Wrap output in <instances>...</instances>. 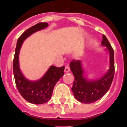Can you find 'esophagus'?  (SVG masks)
<instances>
[{
	"instance_id": "obj_1",
	"label": "esophagus",
	"mask_w": 127,
	"mask_h": 127,
	"mask_svg": "<svg viewBox=\"0 0 127 127\" xmlns=\"http://www.w3.org/2000/svg\"><path fill=\"white\" fill-rule=\"evenodd\" d=\"M64 71L65 72H69L70 71V67H69L68 65H66L65 67Z\"/></svg>"
}]
</instances>
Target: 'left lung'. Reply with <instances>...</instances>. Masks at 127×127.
Returning a JSON list of instances; mask_svg holds the SVG:
<instances>
[{
  "mask_svg": "<svg viewBox=\"0 0 127 127\" xmlns=\"http://www.w3.org/2000/svg\"><path fill=\"white\" fill-rule=\"evenodd\" d=\"M101 44L107 47L110 55L109 69L101 79L95 81L87 80L83 77L81 61L72 60L70 63V70L75 77L72 91L75 98L81 102L90 104L98 100L107 92L113 82L114 75V50L104 35Z\"/></svg>",
  "mask_w": 127,
  "mask_h": 127,
  "instance_id": "obj_1",
  "label": "left lung"
}]
</instances>
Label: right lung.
<instances>
[{"label":"right lung","instance_id":"1","mask_svg":"<svg viewBox=\"0 0 127 127\" xmlns=\"http://www.w3.org/2000/svg\"><path fill=\"white\" fill-rule=\"evenodd\" d=\"M48 23H39L23 32L17 41L13 59V73L16 87L23 98L34 104L46 103L51 98L53 88L58 80L64 74L65 67L51 66L46 74L37 81H30L25 78L19 68V51L23 41L35 32L46 28Z\"/></svg>","mask_w":127,"mask_h":127}]
</instances>
